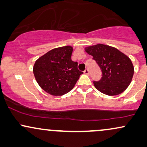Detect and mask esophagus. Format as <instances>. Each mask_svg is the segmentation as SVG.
<instances>
[{
    "label": "esophagus",
    "mask_w": 147,
    "mask_h": 147,
    "mask_svg": "<svg viewBox=\"0 0 147 147\" xmlns=\"http://www.w3.org/2000/svg\"><path fill=\"white\" fill-rule=\"evenodd\" d=\"M84 73L86 74V75H89V70L88 69H86L85 70H84Z\"/></svg>",
    "instance_id": "obj_1"
}]
</instances>
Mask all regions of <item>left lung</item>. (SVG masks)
Here are the masks:
<instances>
[{
    "instance_id": "1",
    "label": "left lung",
    "mask_w": 147,
    "mask_h": 147,
    "mask_svg": "<svg viewBox=\"0 0 147 147\" xmlns=\"http://www.w3.org/2000/svg\"><path fill=\"white\" fill-rule=\"evenodd\" d=\"M84 50L92 56L102 70L101 80L93 82L97 90L114 96L129 87L134 74V67L129 57L114 47L101 43L86 47Z\"/></svg>"
}]
</instances>
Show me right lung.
Wrapping results in <instances>:
<instances>
[{"instance_id": "obj_1", "label": "right lung", "mask_w": 147, "mask_h": 147, "mask_svg": "<svg viewBox=\"0 0 147 147\" xmlns=\"http://www.w3.org/2000/svg\"><path fill=\"white\" fill-rule=\"evenodd\" d=\"M73 48L70 45L54 48L35 61L33 73L43 90L54 96L63 95L75 87L83 72L71 59Z\"/></svg>"}]
</instances>
